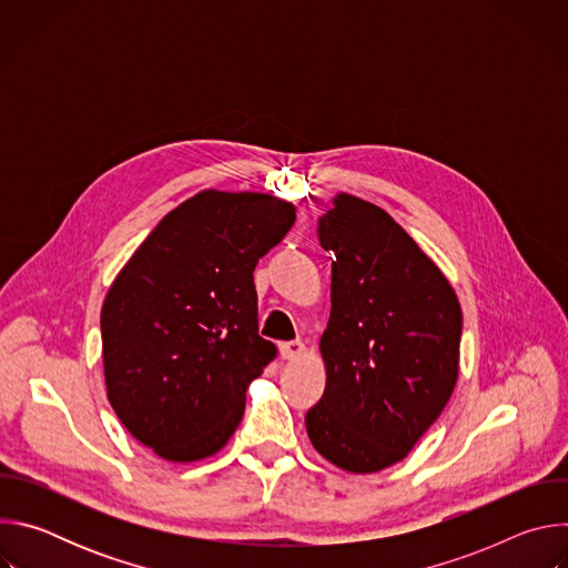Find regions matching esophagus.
<instances>
[{"label":"esophagus","instance_id":"34e87169","mask_svg":"<svg viewBox=\"0 0 568 568\" xmlns=\"http://www.w3.org/2000/svg\"><path fill=\"white\" fill-rule=\"evenodd\" d=\"M303 353H305V344H303L301 339L281 344V357H283V359H298Z\"/></svg>","mask_w":568,"mask_h":568}]
</instances>
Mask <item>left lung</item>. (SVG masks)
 Wrapping results in <instances>:
<instances>
[{
  "label": "left lung",
  "mask_w": 568,
  "mask_h": 568,
  "mask_svg": "<svg viewBox=\"0 0 568 568\" xmlns=\"http://www.w3.org/2000/svg\"><path fill=\"white\" fill-rule=\"evenodd\" d=\"M335 254L318 351L326 390L305 416L312 447L353 474L414 449L454 393L463 312L440 267L384 209L337 193L318 220Z\"/></svg>",
  "instance_id": "obj_1"
}]
</instances>
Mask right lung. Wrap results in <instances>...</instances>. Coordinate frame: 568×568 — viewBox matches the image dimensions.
<instances>
[{
	"mask_svg": "<svg viewBox=\"0 0 568 568\" xmlns=\"http://www.w3.org/2000/svg\"><path fill=\"white\" fill-rule=\"evenodd\" d=\"M296 220L270 193L206 189L150 231L101 310L108 399L159 458L215 456L245 414L250 384L274 362L258 335L254 267Z\"/></svg>",
	"mask_w": 568,
	"mask_h": 568,
	"instance_id": "obj_1",
	"label": "right lung"
}]
</instances>
